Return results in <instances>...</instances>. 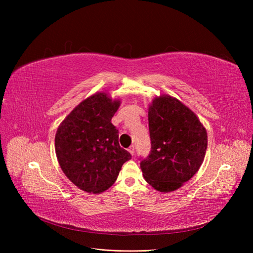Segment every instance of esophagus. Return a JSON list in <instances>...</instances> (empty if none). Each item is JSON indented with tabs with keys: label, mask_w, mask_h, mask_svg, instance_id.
I'll list each match as a JSON object with an SVG mask.
<instances>
[{
	"label": "esophagus",
	"mask_w": 253,
	"mask_h": 253,
	"mask_svg": "<svg viewBox=\"0 0 253 253\" xmlns=\"http://www.w3.org/2000/svg\"><path fill=\"white\" fill-rule=\"evenodd\" d=\"M127 151L129 152V154H131L132 156L134 155V153H135V148H134V145H131V147H129L128 149H127Z\"/></svg>",
	"instance_id": "34e87169"
}]
</instances>
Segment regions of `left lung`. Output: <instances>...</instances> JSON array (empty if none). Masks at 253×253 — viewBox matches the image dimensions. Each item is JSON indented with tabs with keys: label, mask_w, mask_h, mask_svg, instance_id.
Here are the masks:
<instances>
[{
	"label": "left lung",
	"mask_w": 253,
	"mask_h": 253,
	"mask_svg": "<svg viewBox=\"0 0 253 253\" xmlns=\"http://www.w3.org/2000/svg\"><path fill=\"white\" fill-rule=\"evenodd\" d=\"M152 150L140 163L142 175L159 192H172L200 169L208 145L204 125L178 99L160 95L149 108Z\"/></svg>",
	"instance_id": "left-lung-1"
}]
</instances>
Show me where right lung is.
I'll use <instances>...</instances> for the list:
<instances>
[{"label": "right lung", "instance_id": "1", "mask_svg": "<svg viewBox=\"0 0 253 253\" xmlns=\"http://www.w3.org/2000/svg\"><path fill=\"white\" fill-rule=\"evenodd\" d=\"M119 106V99L96 93L76 106L57 129L55 150L61 169L87 193L108 190L132 157L120 148L118 129L111 122Z\"/></svg>", "mask_w": 253, "mask_h": 253}]
</instances>
